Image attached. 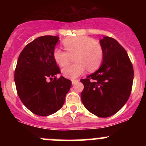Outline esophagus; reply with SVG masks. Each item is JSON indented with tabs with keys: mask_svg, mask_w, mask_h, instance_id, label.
Returning <instances> with one entry per match:
<instances>
[{
	"mask_svg": "<svg viewBox=\"0 0 146 146\" xmlns=\"http://www.w3.org/2000/svg\"><path fill=\"white\" fill-rule=\"evenodd\" d=\"M71 82H72V84L74 85V84H76V82H78V80H71Z\"/></svg>",
	"mask_w": 146,
	"mask_h": 146,
	"instance_id": "1",
	"label": "esophagus"
}]
</instances>
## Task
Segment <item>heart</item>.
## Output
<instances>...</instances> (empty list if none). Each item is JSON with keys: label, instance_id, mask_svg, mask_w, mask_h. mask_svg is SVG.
Returning a JSON list of instances; mask_svg holds the SVG:
<instances>
[{"label": "heart", "instance_id": "b5f03b06", "mask_svg": "<svg viewBox=\"0 0 146 146\" xmlns=\"http://www.w3.org/2000/svg\"><path fill=\"white\" fill-rule=\"evenodd\" d=\"M66 51L58 48L54 49L53 56L56 62L60 66H65L73 57L76 64L66 66L62 70L66 78L74 79L82 75L86 68L94 71L100 66L104 58L102 46L97 41L86 36L67 38L63 42Z\"/></svg>", "mask_w": 146, "mask_h": 146}]
</instances>
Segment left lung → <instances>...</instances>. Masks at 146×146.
I'll return each mask as SVG.
<instances>
[{"instance_id": "8db88e82", "label": "left lung", "mask_w": 146, "mask_h": 146, "mask_svg": "<svg viewBox=\"0 0 146 146\" xmlns=\"http://www.w3.org/2000/svg\"><path fill=\"white\" fill-rule=\"evenodd\" d=\"M104 58L100 68L80 82L84 85L81 100L85 108L99 117L119 111L129 100L133 80V68L126 50L116 39L100 40Z\"/></svg>"}]
</instances>
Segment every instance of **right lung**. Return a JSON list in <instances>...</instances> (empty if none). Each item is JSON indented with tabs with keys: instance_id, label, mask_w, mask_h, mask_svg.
Returning a JSON list of instances; mask_svg holds the SVG:
<instances>
[{
	"instance_id": "right-lung-1",
	"label": "right lung",
	"mask_w": 146,
	"mask_h": 146,
	"mask_svg": "<svg viewBox=\"0 0 146 146\" xmlns=\"http://www.w3.org/2000/svg\"><path fill=\"white\" fill-rule=\"evenodd\" d=\"M59 37L39 36L23 48L15 70L17 95L25 106L39 116H48L62 107L71 82L61 76L53 56ZM50 80L48 82V80Z\"/></svg>"
}]
</instances>
